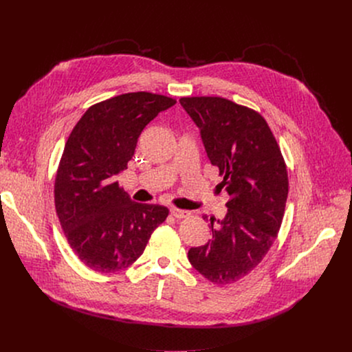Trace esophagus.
I'll list each match as a JSON object with an SVG mask.
<instances>
[{
    "instance_id": "obj_1",
    "label": "esophagus",
    "mask_w": 352,
    "mask_h": 352,
    "mask_svg": "<svg viewBox=\"0 0 352 352\" xmlns=\"http://www.w3.org/2000/svg\"><path fill=\"white\" fill-rule=\"evenodd\" d=\"M170 213H171V216H174L175 219H186V217H189V212H186V210H181V209H177V208H171L170 209Z\"/></svg>"
}]
</instances>
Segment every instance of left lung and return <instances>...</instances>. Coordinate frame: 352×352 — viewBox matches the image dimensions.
Returning <instances> with one entry per match:
<instances>
[{
    "mask_svg": "<svg viewBox=\"0 0 352 352\" xmlns=\"http://www.w3.org/2000/svg\"><path fill=\"white\" fill-rule=\"evenodd\" d=\"M200 128L206 153L230 195L223 220L210 217L212 241L190 248V265L214 284H231L252 272L280 231L288 174L266 120L254 109L219 96L181 97ZM208 216H204V220Z\"/></svg>",
    "mask_w": 352,
    "mask_h": 352,
    "instance_id": "obj_1",
    "label": "left lung"
}]
</instances>
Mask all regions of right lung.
Listing matches in <instances>:
<instances>
[{
	"label": "right lung",
	"mask_w": 352,
	"mask_h": 352,
	"mask_svg": "<svg viewBox=\"0 0 352 352\" xmlns=\"http://www.w3.org/2000/svg\"><path fill=\"white\" fill-rule=\"evenodd\" d=\"M177 100L150 91L90 106L65 143L54 181L56 210L69 246L91 270L114 273L142 254L168 209L138 204L120 186L143 128Z\"/></svg>",
	"instance_id": "obj_1"
}]
</instances>
